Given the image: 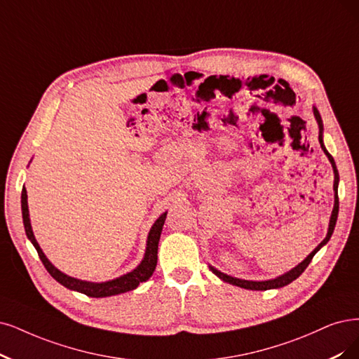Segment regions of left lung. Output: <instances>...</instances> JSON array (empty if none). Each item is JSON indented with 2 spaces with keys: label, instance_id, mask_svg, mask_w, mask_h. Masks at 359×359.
Here are the masks:
<instances>
[{
  "label": "left lung",
  "instance_id": "1",
  "mask_svg": "<svg viewBox=\"0 0 359 359\" xmlns=\"http://www.w3.org/2000/svg\"><path fill=\"white\" fill-rule=\"evenodd\" d=\"M313 116L316 119L318 123V128H320V143H321V148L324 151V154L327 155L328 161L331 163V167H333V171H334V184H333V189H334V207H333V211H331V216H330V223H328V231H327V235L324 240L318 244V247L312 251V253L304 259L303 262H300L296 268L290 269L288 272L276 276V278H272V280H264V281H250V280H241V278H235V276H231V275H226L220 272L219 269H216L215 266H211L210 264V271L213 272L216 276H219L222 281L224 283H229L232 285H236V287H241V288H245V290H256V291H264V290H272V288H281L284 285H288L290 283H293L294 280H297V278L304 272V269L308 268V264L311 263L312 257L320 251L328 241L331 235H333L334 232V228H336V222H337V216H339V195H337V188H339V171H337V167H336V163L333 156H331L328 154V151L325 149L324 146V124H323V118L320 115V112H318V109L313 106Z\"/></svg>",
  "mask_w": 359,
  "mask_h": 359
}]
</instances>
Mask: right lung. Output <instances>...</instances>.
Instances as JSON below:
<instances>
[{
    "mask_svg": "<svg viewBox=\"0 0 359 359\" xmlns=\"http://www.w3.org/2000/svg\"><path fill=\"white\" fill-rule=\"evenodd\" d=\"M22 217H23V226L25 232L28 240L32 243L35 247L36 253L41 259L43 264L48 273L55 278V280L62 284L63 287L78 291V293H83L88 297H109V296H116L126 293V291H131L139 287L140 283L148 281L152 276L155 266H156V260H158V243H159V236H161L164 222L167 217V211L159 216L155 223L152 224V228L148 233V240H146V250H144V256L142 262L137 264V268L133 269L131 272H127L121 276L115 278V280H109L104 283H91V281H83L78 280V278L69 276L59 271L55 264H53L46 255L43 253L41 247L36 243L35 235L31 226V219H29V208H28V194H26V189H22Z\"/></svg>",
    "mask_w": 359,
    "mask_h": 359,
    "instance_id": "obj_1",
    "label": "right lung"
}]
</instances>
